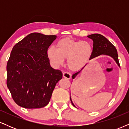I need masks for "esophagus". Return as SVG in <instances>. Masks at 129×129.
<instances>
[{
	"mask_svg": "<svg viewBox=\"0 0 129 129\" xmlns=\"http://www.w3.org/2000/svg\"><path fill=\"white\" fill-rule=\"evenodd\" d=\"M63 77L67 79H70L71 78V75L69 73V72H65L63 73Z\"/></svg>",
	"mask_w": 129,
	"mask_h": 129,
	"instance_id": "1",
	"label": "esophagus"
}]
</instances>
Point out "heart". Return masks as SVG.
I'll use <instances>...</instances> for the list:
<instances>
[{"mask_svg": "<svg viewBox=\"0 0 129 129\" xmlns=\"http://www.w3.org/2000/svg\"><path fill=\"white\" fill-rule=\"evenodd\" d=\"M92 52V46L88 41L63 38L57 42L56 48L51 46L47 49V55L54 66H61L67 59L69 69L78 70L87 64Z\"/></svg>", "mask_w": 129, "mask_h": 129, "instance_id": "heart-1", "label": "heart"}]
</instances>
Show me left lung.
Here are the masks:
<instances>
[{
  "label": "left lung",
  "instance_id": "1",
  "mask_svg": "<svg viewBox=\"0 0 129 129\" xmlns=\"http://www.w3.org/2000/svg\"><path fill=\"white\" fill-rule=\"evenodd\" d=\"M88 38L91 39L93 41V52L90 59H91L101 55V54H106V55H109L113 57L114 60L116 61L117 64L120 66L119 59H118V52H117L116 48L107 38H105L103 35L98 33L90 35L88 36ZM79 72L80 71L73 74L72 78L74 79L76 76V75L79 73ZM70 101L73 106H75V105L73 104L71 100V98Z\"/></svg>",
  "mask_w": 129,
  "mask_h": 129
}]
</instances>
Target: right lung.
<instances>
[{"label": "right lung", "mask_w": 129, "mask_h": 129, "mask_svg": "<svg viewBox=\"0 0 129 129\" xmlns=\"http://www.w3.org/2000/svg\"><path fill=\"white\" fill-rule=\"evenodd\" d=\"M56 38V35L32 33L13 47L7 65V85L13 100L20 107H45L62 78L60 70L50 66L47 55Z\"/></svg>", "instance_id": "obj_1"}]
</instances>
